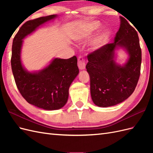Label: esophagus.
<instances>
[{"instance_id":"esophagus-1","label":"esophagus","mask_w":153,"mask_h":153,"mask_svg":"<svg viewBox=\"0 0 153 153\" xmlns=\"http://www.w3.org/2000/svg\"><path fill=\"white\" fill-rule=\"evenodd\" d=\"M78 66L80 69H84L85 68V60L81 56H80L78 59Z\"/></svg>"}]
</instances>
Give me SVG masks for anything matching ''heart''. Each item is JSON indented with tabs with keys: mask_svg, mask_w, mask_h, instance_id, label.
I'll return each instance as SVG.
<instances>
[{
	"mask_svg": "<svg viewBox=\"0 0 153 153\" xmlns=\"http://www.w3.org/2000/svg\"><path fill=\"white\" fill-rule=\"evenodd\" d=\"M101 27L100 24L98 22L93 21L90 22L89 24H87L85 27L84 31L78 36V38L82 39L83 38L90 35L92 32L95 30H98ZM111 36V30L109 29H105L97 36L96 38L93 41L92 43V48L94 50H99L101 48H103L108 43L110 37Z\"/></svg>",
	"mask_w": 153,
	"mask_h": 153,
	"instance_id": "obj_1",
	"label": "heart"
}]
</instances>
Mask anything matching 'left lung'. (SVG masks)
I'll use <instances>...</instances> for the list:
<instances>
[{
    "label": "left lung",
    "mask_w": 153,
    "mask_h": 153,
    "mask_svg": "<svg viewBox=\"0 0 153 153\" xmlns=\"http://www.w3.org/2000/svg\"><path fill=\"white\" fill-rule=\"evenodd\" d=\"M119 48L128 55L123 65L116 62L115 52ZM87 71L90 76L91 95L100 107L122 103L130 96L139 79L142 52L135 29L121 17V25L112 43L88 55Z\"/></svg>",
    "instance_id": "obj_1"
}]
</instances>
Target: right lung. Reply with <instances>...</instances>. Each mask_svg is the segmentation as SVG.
<instances>
[{"instance_id": "add662e5", "label": "right lung", "mask_w": 153, "mask_h": 153, "mask_svg": "<svg viewBox=\"0 0 153 153\" xmlns=\"http://www.w3.org/2000/svg\"><path fill=\"white\" fill-rule=\"evenodd\" d=\"M57 17L52 15L26 22L14 38L12 46L11 68L18 89L29 103L46 110L60 109L67 103L69 88L79 73L77 58H54L41 70L29 71L22 64L21 51L23 39Z\"/></svg>"}]
</instances>
